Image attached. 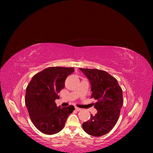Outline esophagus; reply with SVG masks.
Instances as JSON below:
<instances>
[{"label": "esophagus", "mask_w": 153, "mask_h": 153, "mask_svg": "<svg viewBox=\"0 0 153 153\" xmlns=\"http://www.w3.org/2000/svg\"><path fill=\"white\" fill-rule=\"evenodd\" d=\"M75 110H76V111H81L82 110V109L81 108H78V107H75Z\"/></svg>", "instance_id": "34e87169"}]
</instances>
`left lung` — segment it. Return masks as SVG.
Listing matches in <instances>:
<instances>
[{
  "mask_svg": "<svg viewBox=\"0 0 153 153\" xmlns=\"http://www.w3.org/2000/svg\"><path fill=\"white\" fill-rule=\"evenodd\" d=\"M89 78L92 93L91 98L98 110L83 123L84 130L91 136L101 137L108 133L116 124L123 104V91L116 78L106 71L97 69L80 68Z\"/></svg>",
  "mask_w": 153,
  "mask_h": 153,
  "instance_id": "left-lung-1",
  "label": "left lung"
}]
</instances>
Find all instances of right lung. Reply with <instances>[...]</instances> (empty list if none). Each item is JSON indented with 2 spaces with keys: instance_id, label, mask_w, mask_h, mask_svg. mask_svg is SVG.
I'll return each mask as SVG.
<instances>
[{
  "instance_id": "obj_1",
  "label": "right lung",
  "mask_w": 153,
  "mask_h": 153,
  "mask_svg": "<svg viewBox=\"0 0 153 153\" xmlns=\"http://www.w3.org/2000/svg\"><path fill=\"white\" fill-rule=\"evenodd\" d=\"M74 70L72 67H49L34 75L27 85L25 105L32 123L41 132L53 135L61 131L75 110L72 105L61 108L55 102Z\"/></svg>"
}]
</instances>
